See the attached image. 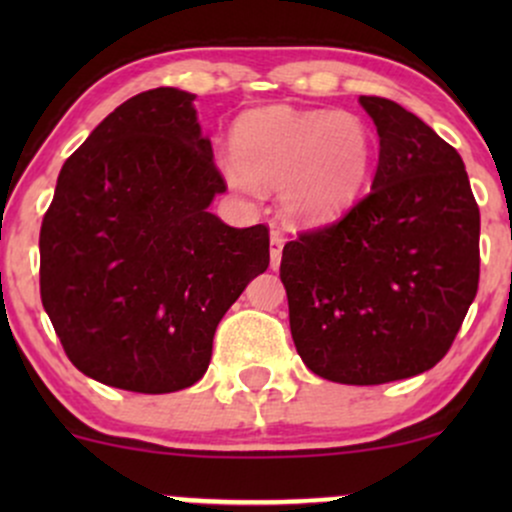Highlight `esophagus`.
Returning <instances> with one entry per match:
<instances>
[{
	"label": "esophagus",
	"instance_id": "obj_1",
	"mask_svg": "<svg viewBox=\"0 0 512 512\" xmlns=\"http://www.w3.org/2000/svg\"><path fill=\"white\" fill-rule=\"evenodd\" d=\"M281 250H284V236L279 231H272L269 233V262H272V269H279Z\"/></svg>",
	"mask_w": 512,
	"mask_h": 512
}]
</instances>
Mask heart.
I'll list each match as a JSON object with an SVG mask.
<instances>
[{
    "instance_id": "1",
    "label": "heart",
    "mask_w": 512,
    "mask_h": 512,
    "mask_svg": "<svg viewBox=\"0 0 512 512\" xmlns=\"http://www.w3.org/2000/svg\"><path fill=\"white\" fill-rule=\"evenodd\" d=\"M231 146L221 158L228 185L245 195L279 187L281 211L301 226H322L354 207L375 166L373 129L344 110H250L238 117Z\"/></svg>"
}]
</instances>
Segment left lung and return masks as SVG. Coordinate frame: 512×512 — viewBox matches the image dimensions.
I'll list each match as a JSON object with an SVG mask.
<instances>
[{"label":"left lung","mask_w":512,"mask_h":512,"mask_svg":"<svg viewBox=\"0 0 512 512\" xmlns=\"http://www.w3.org/2000/svg\"><path fill=\"white\" fill-rule=\"evenodd\" d=\"M358 103L380 139L370 195L284 245L298 356L320 378L383 385L448 354L479 286V207L462 156L378 96Z\"/></svg>","instance_id":"1"}]
</instances>
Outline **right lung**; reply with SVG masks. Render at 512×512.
I'll return each instance as SVG.
<instances>
[{
	"label": "right lung",
	"mask_w": 512,
	"mask_h": 512,
	"mask_svg": "<svg viewBox=\"0 0 512 512\" xmlns=\"http://www.w3.org/2000/svg\"><path fill=\"white\" fill-rule=\"evenodd\" d=\"M195 93L129 98L64 161L40 228V298L69 361L144 395L207 373L226 310L269 267V231L226 226Z\"/></svg>",
	"instance_id": "add662e5"
}]
</instances>
